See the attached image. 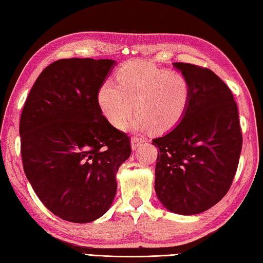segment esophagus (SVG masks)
<instances>
[{
  "label": "esophagus",
  "instance_id": "34e87169",
  "mask_svg": "<svg viewBox=\"0 0 263 263\" xmlns=\"http://www.w3.org/2000/svg\"><path fill=\"white\" fill-rule=\"evenodd\" d=\"M145 142V139L142 138H138V137H133L131 139V147H132V151H136L139 147H140L142 143Z\"/></svg>",
  "mask_w": 263,
  "mask_h": 263
}]
</instances>
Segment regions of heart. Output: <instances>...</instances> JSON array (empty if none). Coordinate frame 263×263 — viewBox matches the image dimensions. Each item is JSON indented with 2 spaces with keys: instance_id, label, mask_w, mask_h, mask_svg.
<instances>
[{
  "instance_id": "heart-1",
  "label": "heart",
  "mask_w": 263,
  "mask_h": 263,
  "mask_svg": "<svg viewBox=\"0 0 263 263\" xmlns=\"http://www.w3.org/2000/svg\"><path fill=\"white\" fill-rule=\"evenodd\" d=\"M116 82L117 85L102 83L97 98L106 120L117 128L123 127L135 108V130L151 126L154 132L168 131L181 122L192 101V84L186 76L146 60L122 65Z\"/></svg>"
}]
</instances>
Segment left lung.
<instances>
[{
    "mask_svg": "<svg viewBox=\"0 0 263 263\" xmlns=\"http://www.w3.org/2000/svg\"><path fill=\"white\" fill-rule=\"evenodd\" d=\"M173 66L192 84V101L181 122L153 140L158 148L155 192L173 213H202L228 193L241 143L238 109L224 82L192 64Z\"/></svg>",
    "mask_w": 263,
    "mask_h": 263,
    "instance_id": "obj_1",
    "label": "left lung"
}]
</instances>
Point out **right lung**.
<instances>
[{
    "label": "right lung",
    "mask_w": 263,
    "mask_h": 263,
    "mask_svg": "<svg viewBox=\"0 0 263 263\" xmlns=\"http://www.w3.org/2000/svg\"><path fill=\"white\" fill-rule=\"evenodd\" d=\"M115 65L111 59L57 60L40 74L23 108L26 177L41 202L69 222H91L109 210L118 167L131 155L130 139L98 104V90Z\"/></svg>",
    "instance_id": "add662e5"
}]
</instances>
